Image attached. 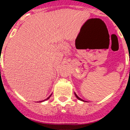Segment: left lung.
Listing matches in <instances>:
<instances>
[{
    "label": "left lung",
    "instance_id": "obj_1",
    "mask_svg": "<svg viewBox=\"0 0 130 130\" xmlns=\"http://www.w3.org/2000/svg\"><path fill=\"white\" fill-rule=\"evenodd\" d=\"M75 95H76V98H77V99H78V100H82V99H81V98H79V97H78V96L76 95V93H75Z\"/></svg>",
    "mask_w": 130,
    "mask_h": 130
}]
</instances>
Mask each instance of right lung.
I'll return each instance as SVG.
<instances>
[{
	"label": "right lung",
	"instance_id": "add662e5",
	"mask_svg": "<svg viewBox=\"0 0 130 130\" xmlns=\"http://www.w3.org/2000/svg\"><path fill=\"white\" fill-rule=\"evenodd\" d=\"M50 97H51V95L49 96L48 98H47V99H46V100H48V99H49V98H50ZM41 102H42V101H41Z\"/></svg>",
	"mask_w": 130,
	"mask_h": 130
}]
</instances>
